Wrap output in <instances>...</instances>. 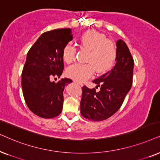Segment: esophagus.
Segmentation results:
<instances>
[{
    "instance_id": "34e87169",
    "label": "esophagus",
    "mask_w": 160,
    "mask_h": 160,
    "mask_svg": "<svg viewBox=\"0 0 160 160\" xmlns=\"http://www.w3.org/2000/svg\"><path fill=\"white\" fill-rule=\"evenodd\" d=\"M74 82H75V83H77L78 85H79L80 86H82V83H81V82H78V81H74Z\"/></svg>"
}]
</instances>
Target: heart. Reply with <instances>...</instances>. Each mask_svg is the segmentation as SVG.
I'll use <instances>...</instances> for the list:
<instances>
[{
  "mask_svg": "<svg viewBox=\"0 0 160 160\" xmlns=\"http://www.w3.org/2000/svg\"><path fill=\"white\" fill-rule=\"evenodd\" d=\"M81 45L89 50L86 63H75L68 67L67 75L78 82H83L91 78L97 69L98 73L107 71L113 64L116 57V48L104 34L89 30L79 38ZM76 48L72 44H65L62 50L63 61L70 63L75 59Z\"/></svg>",
  "mask_w": 160,
  "mask_h": 160,
  "instance_id": "heart-1",
  "label": "heart"
}]
</instances>
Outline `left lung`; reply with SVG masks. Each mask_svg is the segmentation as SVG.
Instances as JSON below:
<instances>
[{"instance_id":"1","label":"left lung","mask_w":160,"mask_h":160,"mask_svg":"<svg viewBox=\"0 0 160 160\" xmlns=\"http://www.w3.org/2000/svg\"><path fill=\"white\" fill-rule=\"evenodd\" d=\"M116 64L107 73L93 80L100 86L95 88L82 87L80 112L91 121L105 120L116 112L132 84L134 61L127 44L119 39L116 42Z\"/></svg>"}]
</instances>
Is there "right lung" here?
Returning a JSON list of instances; mask_svg holds the SVG:
<instances>
[{
    "label": "right lung",
    "instance_id": "obj_1",
    "mask_svg": "<svg viewBox=\"0 0 160 160\" xmlns=\"http://www.w3.org/2000/svg\"><path fill=\"white\" fill-rule=\"evenodd\" d=\"M72 35L70 28L45 32L27 54L22 72L23 97L31 111L42 118H54L62 110L63 92L72 80L69 78L58 82L52 80L55 77L60 78L62 74V50L72 39Z\"/></svg>",
    "mask_w": 160,
    "mask_h": 160
}]
</instances>
